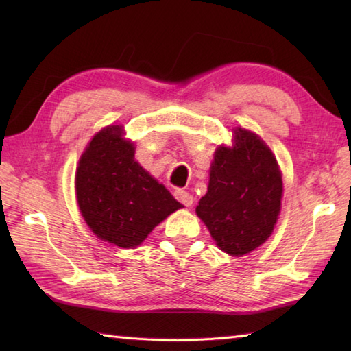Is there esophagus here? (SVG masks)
<instances>
[{
  "label": "esophagus",
  "instance_id": "34e87169",
  "mask_svg": "<svg viewBox=\"0 0 351 351\" xmlns=\"http://www.w3.org/2000/svg\"><path fill=\"white\" fill-rule=\"evenodd\" d=\"M175 197H176L178 202H181V204L185 205V206H191V205H193V200H195L189 191L181 190V189H178V190L175 191Z\"/></svg>",
  "mask_w": 351,
  "mask_h": 351
}]
</instances>
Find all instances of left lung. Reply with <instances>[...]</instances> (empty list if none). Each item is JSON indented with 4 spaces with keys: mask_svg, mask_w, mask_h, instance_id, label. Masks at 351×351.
<instances>
[{
    "mask_svg": "<svg viewBox=\"0 0 351 351\" xmlns=\"http://www.w3.org/2000/svg\"><path fill=\"white\" fill-rule=\"evenodd\" d=\"M282 175L256 134L234 130V145L215 149L206 195L196 206L215 244L243 256L271 235L282 200Z\"/></svg>",
    "mask_w": 351,
    "mask_h": 351,
    "instance_id": "left-lung-1",
    "label": "left lung"
}]
</instances>
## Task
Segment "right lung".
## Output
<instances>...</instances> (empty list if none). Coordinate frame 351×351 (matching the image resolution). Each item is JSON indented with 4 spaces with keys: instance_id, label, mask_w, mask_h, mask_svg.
Wrapping results in <instances>:
<instances>
[{
    "instance_id": "right-lung-1",
    "label": "right lung",
    "mask_w": 351,
    "mask_h": 351,
    "mask_svg": "<svg viewBox=\"0 0 351 351\" xmlns=\"http://www.w3.org/2000/svg\"><path fill=\"white\" fill-rule=\"evenodd\" d=\"M121 125L101 130L77 167L75 190L81 215L102 241L134 249L152 229L182 206L134 158Z\"/></svg>"
}]
</instances>
